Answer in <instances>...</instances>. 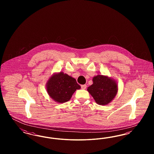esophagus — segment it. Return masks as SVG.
I'll use <instances>...</instances> for the list:
<instances>
[{"mask_svg": "<svg viewBox=\"0 0 154 154\" xmlns=\"http://www.w3.org/2000/svg\"><path fill=\"white\" fill-rule=\"evenodd\" d=\"M81 87V88L82 89H86V88H87V85L85 84V85H82Z\"/></svg>", "mask_w": 154, "mask_h": 154, "instance_id": "obj_1", "label": "esophagus"}]
</instances>
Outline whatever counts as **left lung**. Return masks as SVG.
<instances>
[{"mask_svg":"<svg viewBox=\"0 0 154 154\" xmlns=\"http://www.w3.org/2000/svg\"><path fill=\"white\" fill-rule=\"evenodd\" d=\"M93 84L87 88L88 92L99 105H107L117 95L118 84L114 79L104 75H97L92 79Z\"/></svg>","mask_w":154,"mask_h":154,"instance_id":"obj_1","label":"left lung"}]
</instances>
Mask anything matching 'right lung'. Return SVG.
Returning a JSON list of instances; mask_svg holds the SVG:
<instances>
[{"instance_id":"add662e5","label":"right lung","mask_w":154,"mask_h":154,"mask_svg":"<svg viewBox=\"0 0 154 154\" xmlns=\"http://www.w3.org/2000/svg\"><path fill=\"white\" fill-rule=\"evenodd\" d=\"M80 88L75 79L62 72L52 74L46 83L48 95L59 103L68 102L74 92Z\"/></svg>"}]
</instances>
